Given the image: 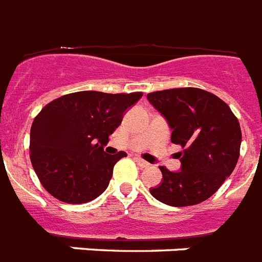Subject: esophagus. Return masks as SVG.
Returning <instances> with one entry per match:
<instances>
[{"mask_svg":"<svg viewBox=\"0 0 262 262\" xmlns=\"http://www.w3.org/2000/svg\"><path fill=\"white\" fill-rule=\"evenodd\" d=\"M136 162L139 163L140 167H143V168L149 167V163H148V162H145V160H144V159H141V158H136Z\"/></svg>","mask_w":262,"mask_h":262,"instance_id":"obj_1","label":"esophagus"}]
</instances>
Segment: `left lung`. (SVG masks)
Listing matches in <instances>:
<instances>
[{"label": "left lung", "instance_id": "8db88e82", "mask_svg": "<svg viewBox=\"0 0 262 262\" xmlns=\"http://www.w3.org/2000/svg\"><path fill=\"white\" fill-rule=\"evenodd\" d=\"M147 98L167 119L171 143L182 147L181 171L160 166L163 181L151 194L171 207L203 203L235 168L242 141L238 118L227 103L200 88L156 91Z\"/></svg>", "mask_w": 262, "mask_h": 262}]
</instances>
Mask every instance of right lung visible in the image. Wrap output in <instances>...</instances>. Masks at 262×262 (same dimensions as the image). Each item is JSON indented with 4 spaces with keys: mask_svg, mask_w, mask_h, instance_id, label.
I'll return each mask as SVG.
<instances>
[{
    "mask_svg": "<svg viewBox=\"0 0 262 262\" xmlns=\"http://www.w3.org/2000/svg\"><path fill=\"white\" fill-rule=\"evenodd\" d=\"M141 96L143 92L80 91L43 107L31 126L30 159L53 197L84 204L106 190L115 163L126 152L108 155L103 147L122 122L125 110Z\"/></svg>",
    "mask_w": 262,
    "mask_h": 262,
    "instance_id": "add662e5",
    "label": "right lung"
}]
</instances>
